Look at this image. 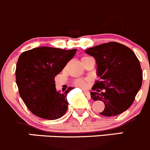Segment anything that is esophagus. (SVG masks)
<instances>
[{
  "mask_svg": "<svg viewBox=\"0 0 150 150\" xmlns=\"http://www.w3.org/2000/svg\"><path fill=\"white\" fill-rule=\"evenodd\" d=\"M83 92H84V94H85L86 96H87V97H88L89 98H90V92H89V91H87V90H83Z\"/></svg>",
  "mask_w": 150,
  "mask_h": 150,
  "instance_id": "esophagus-1",
  "label": "esophagus"
}]
</instances>
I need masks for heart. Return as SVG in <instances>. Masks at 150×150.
Wrapping results in <instances>:
<instances>
[{
    "mask_svg": "<svg viewBox=\"0 0 150 150\" xmlns=\"http://www.w3.org/2000/svg\"><path fill=\"white\" fill-rule=\"evenodd\" d=\"M89 57H83L81 58V61H83L85 59L89 58ZM89 83H90V80L87 79H76L74 81L75 85L81 87V88H85V87H87Z\"/></svg>",
    "mask_w": 150,
    "mask_h": 150,
    "instance_id": "heart-1",
    "label": "heart"
}]
</instances>
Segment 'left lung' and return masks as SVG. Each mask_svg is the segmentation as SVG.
<instances>
[{
	"instance_id": "1",
	"label": "left lung",
	"mask_w": 150,
	"mask_h": 150,
	"mask_svg": "<svg viewBox=\"0 0 150 150\" xmlns=\"http://www.w3.org/2000/svg\"><path fill=\"white\" fill-rule=\"evenodd\" d=\"M85 51L96 60L100 76L90 93L93 100L104 103V109L99 114L112 117L124 112L142 87L143 74L139 59L130 48L117 42L105 43ZM101 89L105 92L100 93Z\"/></svg>"
}]
</instances>
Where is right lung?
Here are the masks:
<instances>
[{
    "label": "right lung",
    "instance_id": "right-lung-1",
    "mask_svg": "<svg viewBox=\"0 0 150 150\" xmlns=\"http://www.w3.org/2000/svg\"><path fill=\"white\" fill-rule=\"evenodd\" d=\"M76 49L66 50L41 47L20 54L16 66V83L28 109L42 119L57 120L68 109L67 94L56 91L54 78L74 57Z\"/></svg>",
    "mask_w": 150,
    "mask_h": 150
}]
</instances>
